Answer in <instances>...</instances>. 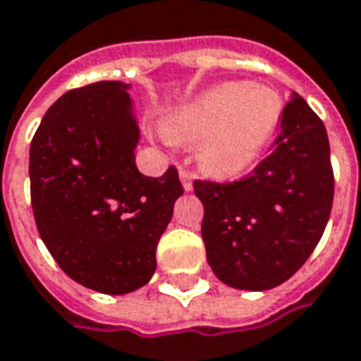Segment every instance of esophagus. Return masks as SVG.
<instances>
[{"mask_svg":"<svg viewBox=\"0 0 361 361\" xmlns=\"http://www.w3.org/2000/svg\"><path fill=\"white\" fill-rule=\"evenodd\" d=\"M178 176H180V180H183L185 190H192V175H190L186 169H180V171H178Z\"/></svg>","mask_w":361,"mask_h":361,"instance_id":"1","label":"esophagus"}]
</instances>
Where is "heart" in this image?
Wrapping results in <instances>:
<instances>
[{
	"instance_id": "1",
	"label": "heart",
	"mask_w": 361,
	"mask_h": 361,
	"mask_svg": "<svg viewBox=\"0 0 361 361\" xmlns=\"http://www.w3.org/2000/svg\"><path fill=\"white\" fill-rule=\"evenodd\" d=\"M283 102L271 88L228 82L176 109L165 126L175 141H200L202 165L216 175H238L253 165L281 118Z\"/></svg>"
}]
</instances>
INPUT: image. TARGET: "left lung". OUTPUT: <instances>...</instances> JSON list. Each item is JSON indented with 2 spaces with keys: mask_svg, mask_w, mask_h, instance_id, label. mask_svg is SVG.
I'll return each mask as SVG.
<instances>
[{
  "mask_svg": "<svg viewBox=\"0 0 361 361\" xmlns=\"http://www.w3.org/2000/svg\"><path fill=\"white\" fill-rule=\"evenodd\" d=\"M195 195L204 206L206 259L218 279L243 290L285 283L314 252L332 210L322 119L293 94L271 155L232 183L195 180Z\"/></svg>",
  "mask_w": 361,
  "mask_h": 361,
  "instance_id": "obj_1",
  "label": "left lung"
}]
</instances>
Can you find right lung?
<instances>
[{
    "label": "right lung",
    "mask_w": 361,
    "mask_h": 361,
    "mask_svg": "<svg viewBox=\"0 0 361 361\" xmlns=\"http://www.w3.org/2000/svg\"><path fill=\"white\" fill-rule=\"evenodd\" d=\"M128 84L94 82L47 109L29 151L41 240L71 279L106 295L147 285L157 243L183 195L178 171L145 176Z\"/></svg>",
    "instance_id": "add662e5"
}]
</instances>
